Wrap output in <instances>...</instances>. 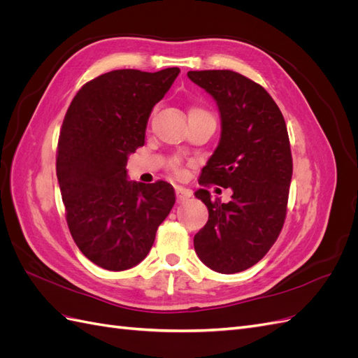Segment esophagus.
I'll return each mask as SVG.
<instances>
[{
  "instance_id": "34e87169",
  "label": "esophagus",
  "mask_w": 358,
  "mask_h": 358,
  "mask_svg": "<svg viewBox=\"0 0 358 358\" xmlns=\"http://www.w3.org/2000/svg\"><path fill=\"white\" fill-rule=\"evenodd\" d=\"M176 197H178V201L182 203L192 197V191L185 187H176Z\"/></svg>"
}]
</instances>
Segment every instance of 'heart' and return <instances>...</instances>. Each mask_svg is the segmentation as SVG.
Segmentation results:
<instances>
[{"label": "heart", "mask_w": 358, "mask_h": 358, "mask_svg": "<svg viewBox=\"0 0 358 358\" xmlns=\"http://www.w3.org/2000/svg\"><path fill=\"white\" fill-rule=\"evenodd\" d=\"M194 113H209V112H206L204 109H200V107H194V109H191L189 115H194ZM173 167L178 170V162H173Z\"/></svg>", "instance_id": "1"}]
</instances>
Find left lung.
I'll return each mask as SVG.
<instances>
[{
    "label": "left lung",
    "instance_id": "obj_1",
    "mask_svg": "<svg viewBox=\"0 0 358 358\" xmlns=\"http://www.w3.org/2000/svg\"><path fill=\"white\" fill-rule=\"evenodd\" d=\"M212 95L221 138L200 183L231 188L229 203L199 189L209 221L194 236L201 262L218 273H237L262 259L282 230L292 176L287 125L268 92L231 70L188 71Z\"/></svg>",
    "mask_w": 358,
    "mask_h": 358
}]
</instances>
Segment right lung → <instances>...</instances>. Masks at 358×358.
Returning <instances> with one entry per match:
<instances>
[{
    "label": "right lung",
    "mask_w": 358,
    "mask_h": 358,
    "mask_svg": "<svg viewBox=\"0 0 358 358\" xmlns=\"http://www.w3.org/2000/svg\"><path fill=\"white\" fill-rule=\"evenodd\" d=\"M180 70H113L83 85L64 117L57 176L70 233L82 254L113 272L137 266L175 204L158 180L128 179L127 161L145 145L148 119Z\"/></svg>",
    "instance_id": "obj_1"
}]
</instances>
